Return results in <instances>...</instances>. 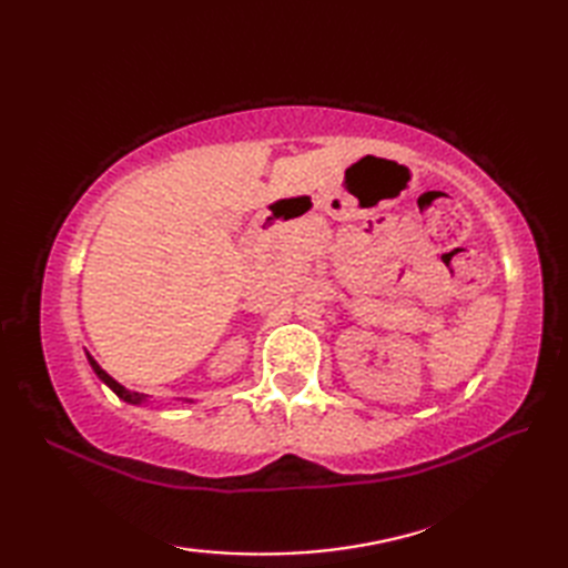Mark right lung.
<instances>
[{"mask_svg": "<svg viewBox=\"0 0 568 568\" xmlns=\"http://www.w3.org/2000/svg\"><path fill=\"white\" fill-rule=\"evenodd\" d=\"M88 361H90V366H92V371L94 373H98V378L106 385V388H110L112 393H116V397H122V400L124 403H129V405H141V403H146V397L149 395H143V393H134V390H126L124 388V385L122 383H116L112 376H110V373H106L100 364H98V361H94L90 354H88ZM185 403H192V400H187V397H185Z\"/></svg>", "mask_w": 568, "mask_h": 568, "instance_id": "right-lung-1", "label": "right lung"}]
</instances>
